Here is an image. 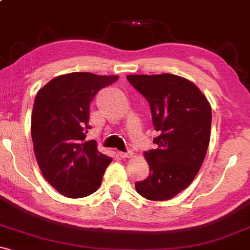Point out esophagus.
Segmentation results:
<instances>
[{
    "label": "esophagus",
    "instance_id": "obj_1",
    "mask_svg": "<svg viewBox=\"0 0 250 250\" xmlns=\"http://www.w3.org/2000/svg\"><path fill=\"white\" fill-rule=\"evenodd\" d=\"M118 156H120L121 158H130V157H133V152L132 151L118 152Z\"/></svg>",
    "mask_w": 250,
    "mask_h": 250
}]
</instances>
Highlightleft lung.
Here are the masks:
<instances>
[{
    "instance_id": "obj_1",
    "label": "left lung",
    "mask_w": 250,
    "mask_h": 250,
    "mask_svg": "<svg viewBox=\"0 0 250 250\" xmlns=\"http://www.w3.org/2000/svg\"><path fill=\"white\" fill-rule=\"evenodd\" d=\"M147 99L158 147L145 152L149 176L136 191L153 201L169 200L185 190L200 170L211 138V105L195 83L173 74L128 75Z\"/></svg>"
}]
</instances>
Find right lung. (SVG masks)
Here are the masks:
<instances>
[{"label":"right lung","mask_w":250,"mask_h":250,"mask_svg":"<svg viewBox=\"0 0 250 250\" xmlns=\"http://www.w3.org/2000/svg\"><path fill=\"white\" fill-rule=\"evenodd\" d=\"M117 75L69 73L49 81L37 93L31 134L36 159L44 178L60 194L78 199L94 193L111 158L86 141L90 104L97 92Z\"/></svg>","instance_id":"add662e5"}]
</instances>
